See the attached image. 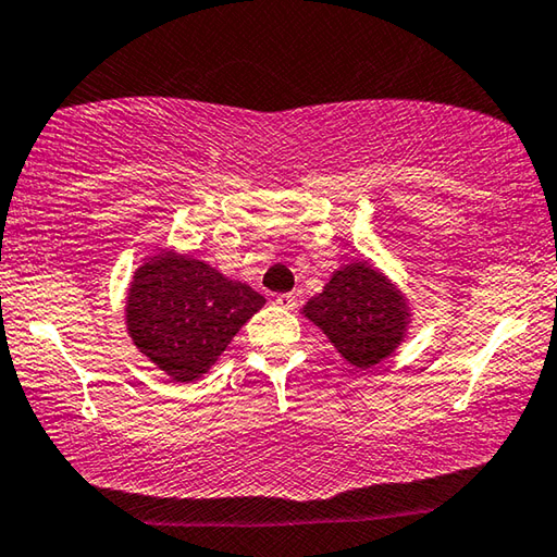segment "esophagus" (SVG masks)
<instances>
[{
  "instance_id": "esophagus-1",
  "label": "esophagus",
  "mask_w": 557,
  "mask_h": 557,
  "mask_svg": "<svg viewBox=\"0 0 557 557\" xmlns=\"http://www.w3.org/2000/svg\"><path fill=\"white\" fill-rule=\"evenodd\" d=\"M275 305L282 309H295L297 307V297L295 295H277Z\"/></svg>"
}]
</instances>
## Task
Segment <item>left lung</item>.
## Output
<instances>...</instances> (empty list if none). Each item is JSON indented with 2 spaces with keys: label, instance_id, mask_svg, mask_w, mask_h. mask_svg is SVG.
Segmentation results:
<instances>
[{
  "label": "left lung",
  "instance_id": "1",
  "mask_svg": "<svg viewBox=\"0 0 557 557\" xmlns=\"http://www.w3.org/2000/svg\"><path fill=\"white\" fill-rule=\"evenodd\" d=\"M356 369H373L395 354L412 319L408 297L371 262L338 268L324 289L301 307Z\"/></svg>",
  "mask_w": 557,
  "mask_h": 557
}]
</instances>
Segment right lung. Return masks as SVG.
Returning <instances> with one entry per match:
<instances>
[{
    "label": "right lung",
    "mask_w": 557,
    "mask_h": 557,
    "mask_svg": "<svg viewBox=\"0 0 557 557\" xmlns=\"http://www.w3.org/2000/svg\"><path fill=\"white\" fill-rule=\"evenodd\" d=\"M265 297L203 260L162 250L147 256L127 287L132 344L176 383H191L219 361Z\"/></svg>",
    "instance_id": "1"
}]
</instances>
